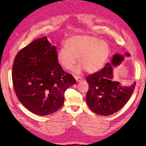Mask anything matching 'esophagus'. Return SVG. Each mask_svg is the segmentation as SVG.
Listing matches in <instances>:
<instances>
[{
  "label": "esophagus",
  "instance_id": "obj_1",
  "mask_svg": "<svg viewBox=\"0 0 146 146\" xmlns=\"http://www.w3.org/2000/svg\"><path fill=\"white\" fill-rule=\"evenodd\" d=\"M74 78L76 79V82H81L82 80V78H81V77H80V76H77V75L74 76Z\"/></svg>",
  "mask_w": 146,
  "mask_h": 146
}]
</instances>
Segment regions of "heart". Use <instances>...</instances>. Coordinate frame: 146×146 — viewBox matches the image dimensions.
I'll list each match as a JSON object with an SVG mask.
<instances>
[{
  "mask_svg": "<svg viewBox=\"0 0 146 146\" xmlns=\"http://www.w3.org/2000/svg\"><path fill=\"white\" fill-rule=\"evenodd\" d=\"M64 46L58 51V62L64 70H70L78 58L80 64L75 71L77 73L84 70L88 73L98 72L104 66L110 52L106 42L92 36L70 37L64 41Z\"/></svg>",
  "mask_w": 146,
  "mask_h": 146,
  "instance_id": "obj_1",
  "label": "heart"
}]
</instances>
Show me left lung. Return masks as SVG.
Listing matches in <instances>:
<instances>
[{
  "instance_id": "1",
  "label": "left lung",
  "mask_w": 146,
  "mask_h": 146,
  "mask_svg": "<svg viewBox=\"0 0 146 146\" xmlns=\"http://www.w3.org/2000/svg\"><path fill=\"white\" fill-rule=\"evenodd\" d=\"M125 55L130 56L128 52ZM123 60L122 56L115 54L111 64L107 63L98 72L86 76L89 88L86 100L94 113L104 116L112 115L120 110L131 98L135 82L131 86H123L113 80V65L119 64Z\"/></svg>"
}]
</instances>
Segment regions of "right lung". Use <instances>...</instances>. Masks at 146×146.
Returning a JSON list of instances; mask_svg holds the SVG:
<instances>
[{"label": "right lung", "mask_w": 146, "mask_h": 146, "mask_svg": "<svg viewBox=\"0 0 146 146\" xmlns=\"http://www.w3.org/2000/svg\"><path fill=\"white\" fill-rule=\"evenodd\" d=\"M56 49L45 36L23 48L14 60L12 78L18 100L39 115L60 109L65 91L76 83L74 77L59 64Z\"/></svg>", "instance_id": "obj_1"}]
</instances>
